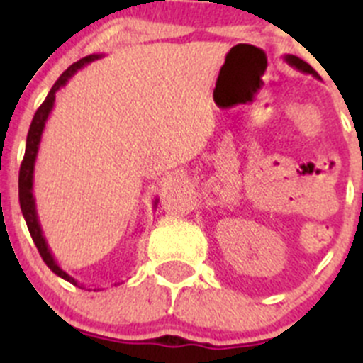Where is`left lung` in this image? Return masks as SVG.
I'll return each mask as SVG.
<instances>
[{
    "label": "left lung",
    "instance_id": "8db88e82",
    "mask_svg": "<svg viewBox=\"0 0 363 363\" xmlns=\"http://www.w3.org/2000/svg\"><path fill=\"white\" fill-rule=\"evenodd\" d=\"M284 61H286V63L290 65V67L300 69V72L311 73V75H313V77H318V73L314 72V68L311 67V65H307L306 61H302V60H300V57L294 56V54H286V56H284Z\"/></svg>",
    "mask_w": 363,
    "mask_h": 363
}]
</instances>
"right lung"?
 <instances>
[{
	"label": "right lung",
	"instance_id": "obj_1",
	"mask_svg": "<svg viewBox=\"0 0 363 363\" xmlns=\"http://www.w3.org/2000/svg\"><path fill=\"white\" fill-rule=\"evenodd\" d=\"M101 54H91V56L82 57L80 61L73 63L72 67H68V69H65L61 73L60 79L56 80V84L52 86V89L49 91L47 94L45 101L40 105V108L36 111L35 117L31 121V126H29L28 131V138H26V152H24V160L23 164H21V170H19V202H21V211H23V216L26 219V225H28L29 233H31V239L35 242L36 250H38L40 256L43 258V262L47 263L50 270H52L56 276L63 277L65 281L68 283L75 284V286L84 288V284H80L79 281L73 279L69 274L65 272L57 262L54 259L52 252L49 250V244H47L45 237H43L42 232V226H40L38 221V214H36V203H35V196H33V175H35V161L36 156H38V147H40V142H42V133H43V128H45L47 119H49L50 112L54 108V101H56V93L61 89L63 86H67V82L79 72L80 68L89 65L91 61H96L100 60ZM158 203V199L155 200V207Z\"/></svg>",
	"mask_w": 363,
	"mask_h": 363
}]
</instances>
